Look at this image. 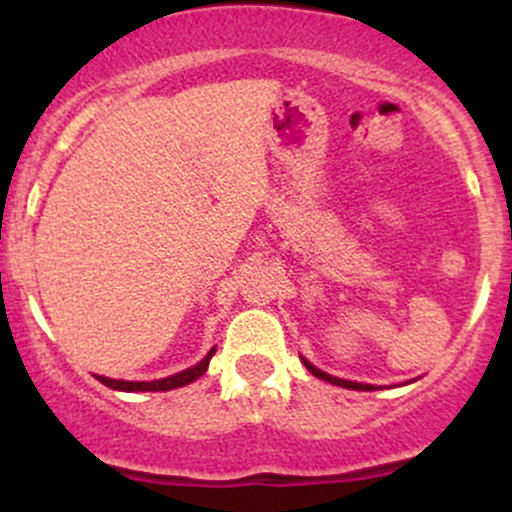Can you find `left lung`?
<instances>
[{"instance_id":"8db88e82","label":"left lung","mask_w":512,"mask_h":512,"mask_svg":"<svg viewBox=\"0 0 512 512\" xmlns=\"http://www.w3.org/2000/svg\"><path fill=\"white\" fill-rule=\"evenodd\" d=\"M301 361L305 363V368L310 370V373L315 375V378H320V380H327V383H332V385H339V387H349V390H366V392H370V390H375L373 385H363V383H351V380H342V378H334V375H327V373H322L320 368H315L313 363H308L305 361V358H301Z\"/></svg>"}]
</instances>
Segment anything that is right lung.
<instances>
[{
	"instance_id": "right-lung-1",
	"label": "right lung",
	"mask_w": 512,
	"mask_h": 512,
	"mask_svg": "<svg viewBox=\"0 0 512 512\" xmlns=\"http://www.w3.org/2000/svg\"><path fill=\"white\" fill-rule=\"evenodd\" d=\"M214 351L216 349H211L209 354L197 363V366L182 370V373L170 375V378L151 380V383H129V380H110V378H103V375H96V378L101 380L105 387H110V390H120V392H168V390H175V387H182V385H187V383H195L199 375L207 373L209 361H211V356H214Z\"/></svg>"
}]
</instances>
